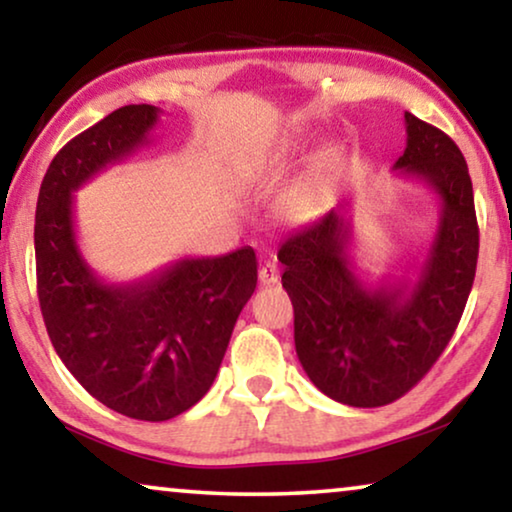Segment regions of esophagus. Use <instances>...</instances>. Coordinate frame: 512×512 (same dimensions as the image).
Returning a JSON list of instances; mask_svg holds the SVG:
<instances>
[{
	"instance_id": "34e87169",
	"label": "esophagus",
	"mask_w": 512,
	"mask_h": 512,
	"mask_svg": "<svg viewBox=\"0 0 512 512\" xmlns=\"http://www.w3.org/2000/svg\"><path fill=\"white\" fill-rule=\"evenodd\" d=\"M258 279H261L263 286H275L279 282V268L275 263H263L261 270H258Z\"/></svg>"
}]
</instances>
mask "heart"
<instances>
[{"mask_svg": "<svg viewBox=\"0 0 512 512\" xmlns=\"http://www.w3.org/2000/svg\"><path fill=\"white\" fill-rule=\"evenodd\" d=\"M291 146L293 144H282L275 151L261 153V156L249 163L251 170L258 172V170L277 167L286 156H289ZM335 160H338V153L328 151L324 160H321L319 170L314 172L312 177L300 181V184L289 188V191L282 195V200H279V216H282L284 221H291V223L310 221L312 216L319 212V207L324 205V198H326V172L335 165Z\"/></svg>", "mask_w": 512, "mask_h": 512, "instance_id": "1", "label": "heart"}]
</instances>
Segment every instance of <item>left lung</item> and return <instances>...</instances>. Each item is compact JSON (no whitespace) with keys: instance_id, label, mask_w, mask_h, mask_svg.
Here are the masks:
<instances>
[{"instance_id":"8db88e82","label":"left lung","mask_w":512,"mask_h":512,"mask_svg":"<svg viewBox=\"0 0 512 512\" xmlns=\"http://www.w3.org/2000/svg\"><path fill=\"white\" fill-rule=\"evenodd\" d=\"M394 170L440 198V219L415 279L370 289L356 277L345 205L282 242V286L293 303V340L314 387L352 408H380L415 387L450 342L478 265L473 184L459 146L405 111Z\"/></svg>"}]
</instances>
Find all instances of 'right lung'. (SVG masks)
Segmentation results:
<instances>
[{
    "label": "right lung",
    "instance_id": "obj_1",
    "mask_svg": "<svg viewBox=\"0 0 512 512\" xmlns=\"http://www.w3.org/2000/svg\"><path fill=\"white\" fill-rule=\"evenodd\" d=\"M158 116L128 104L62 146L34 216L37 293L55 352L90 396L142 422L177 417L207 394L258 279L251 247L181 258L128 284L102 282L86 263L74 193L149 144Z\"/></svg>",
    "mask_w": 512,
    "mask_h": 512
}]
</instances>
